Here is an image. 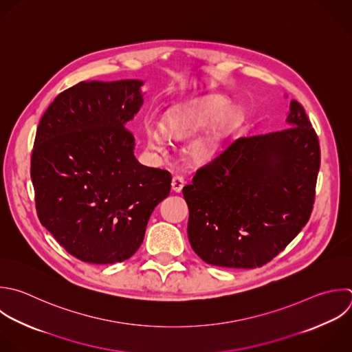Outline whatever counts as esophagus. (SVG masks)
I'll use <instances>...</instances> for the list:
<instances>
[{"label": "esophagus", "mask_w": 352, "mask_h": 352, "mask_svg": "<svg viewBox=\"0 0 352 352\" xmlns=\"http://www.w3.org/2000/svg\"><path fill=\"white\" fill-rule=\"evenodd\" d=\"M184 187V177L180 175H176L172 177V190L175 192H180L182 188Z\"/></svg>", "instance_id": "obj_1"}]
</instances>
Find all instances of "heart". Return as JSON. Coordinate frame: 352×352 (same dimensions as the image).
<instances>
[{
  "instance_id": "heart-1",
  "label": "heart",
  "mask_w": 352,
  "mask_h": 352,
  "mask_svg": "<svg viewBox=\"0 0 352 352\" xmlns=\"http://www.w3.org/2000/svg\"><path fill=\"white\" fill-rule=\"evenodd\" d=\"M227 106V100L220 98L176 106L166 113L161 126H146L148 143L154 150L162 151L165 146V135L176 139L187 138L220 114L210 128L190 146V154L194 161L206 162L219 153L224 138L238 126L242 120L239 109L230 107L226 111Z\"/></svg>"
}]
</instances>
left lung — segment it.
I'll list each match as a JSON object with an SVG mask.
<instances>
[{"mask_svg": "<svg viewBox=\"0 0 352 352\" xmlns=\"http://www.w3.org/2000/svg\"><path fill=\"white\" fill-rule=\"evenodd\" d=\"M285 129L241 138L184 186L188 239L208 264L256 268L307 224L320 165L318 136L297 100Z\"/></svg>", "mask_w": 352, "mask_h": 352, "instance_id": "8db88e82", "label": "left lung"}]
</instances>
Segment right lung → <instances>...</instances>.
Listing matches in <instances>:
<instances>
[{
  "label": "right lung",
  "mask_w": 352,
  "mask_h": 352,
  "mask_svg": "<svg viewBox=\"0 0 352 352\" xmlns=\"http://www.w3.org/2000/svg\"><path fill=\"white\" fill-rule=\"evenodd\" d=\"M142 85L82 81L55 98L37 128L30 175L38 219L85 263L133 256L170 192V173L139 164L125 128L143 104Z\"/></svg>",
  "instance_id": "1"
}]
</instances>
